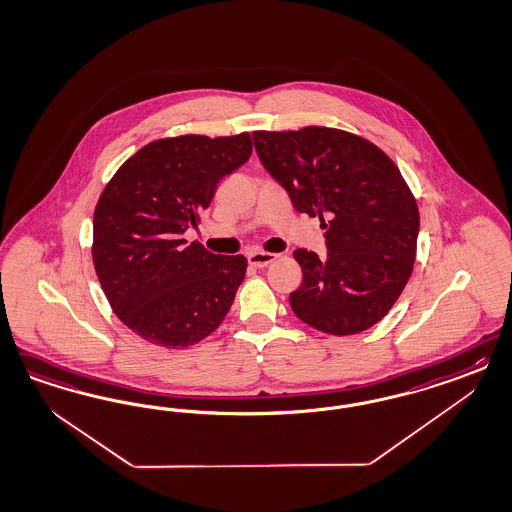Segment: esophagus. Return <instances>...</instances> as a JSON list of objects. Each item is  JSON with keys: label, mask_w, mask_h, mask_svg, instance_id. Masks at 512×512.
I'll list each match as a JSON object with an SVG mask.
<instances>
[{"label": "esophagus", "mask_w": 512, "mask_h": 512, "mask_svg": "<svg viewBox=\"0 0 512 512\" xmlns=\"http://www.w3.org/2000/svg\"><path fill=\"white\" fill-rule=\"evenodd\" d=\"M279 258V254L273 252H250L248 254V264L252 267H267L271 262H275Z\"/></svg>", "instance_id": "34e87169"}]
</instances>
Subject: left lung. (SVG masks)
<instances>
[{
  "label": "left lung",
  "mask_w": 512,
  "mask_h": 512,
  "mask_svg": "<svg viewBox=\"0 0 512 512\" xmlns=\"http://www.w3.org/2000/svg\"><path fill=\"white\" fill-rule=\"evenodd\" d=\"M260 162L299 213L320 218L328 254L297 248L292 311L314 330L354 335L382 320L413 273L420 215L397 165L360 135L307 126L254 132Z\"/></svg>",
  "instance_id": "8db88e82"
}]
</instances>
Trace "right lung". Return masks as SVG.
Returning a JSON list of instances; mask_svg holds the SVG:
<instances>
[{
  "instance_id": "1",
  "label": "right lung",
  "mask_w": 512,
  "mask_h": 512,
  "mask_svg": "<svg viewBox=\"0 0 512 512\" xmlns=\"http://www.w3.org/2000/svg\"><path fill=\"white\" fill-rule=\"evenodd\" d=\"M252 137L179 135L137 150L94 211L92 260L116 316L152 345L192 347L230 311L247 258L182 239L216 186L247 162Z\"/></svg>"
}]
</instances>
